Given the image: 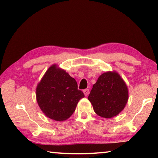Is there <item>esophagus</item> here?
<instances>
[{"label": "esophagus", "mask_w": 158, "mask_h": 158, "mask_svg": "<svg viewBox=\"0 0 158 158\" xmlns=\"http://www.w3.org/2000/svg\"><path fill=\"white\" fill-rule=\"evenodd\" d=\"M83 92L84 94V95L86 96H88V94L89 93V90L88 89H84V90L83 91Z\"/></svg>", "instance_id": "obj_1"}]
</instances>
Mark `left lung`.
<instances>
[{"label": "left lung", "instance_id": "left-lung-1", "mask_svg": "<svg viewBox=\"0 0 158 158\" xmlns=\"http://www.w3.org/2000/svg\"><path fill=\"white\" fill-rule=\"evenodd\" d=\"M88 99L98 116L111 118L126 106L128 100V86L116 71L104 72L93 85Z\"/></svg>", "mask_w": 158, "mask_h": 158}]
</instances>
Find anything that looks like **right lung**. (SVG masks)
Wrapping results in <instances>:
<instances>
[{
  "label": "right lung",
  "mask_w": 158,
  "mask_h": 158,
  "mask_svg": "<svg viewBox=\"0 0 158 158\" xmlns=\"http://www.w3.org/2000/svg\"><path fill=\"white\" fill-rule=\"evenodd\" d=\"M84 97L76 80L55 64L49 67L36 88L39 107L47 117L56 121L69 118Z\"/></svg>",
  "instance_id": "add662e5"
}]
</instances>
